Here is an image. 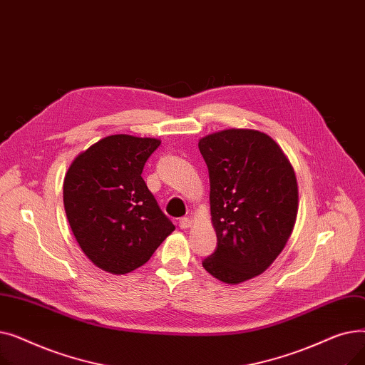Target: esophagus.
I'll return each mask as SVG.
<instances>
[{
    "mask_svg": "<svg viewBox=\"0 0 365 365\" xmlns=\"http://www.w3.org/2000/svg\"><path fill=\"white\" fill-rule=\"evenodd\" d=\"M190 225H192V222H190V219H187V217L179 219V227H180V229H187Z\"/></svg>",
    "mask_w": 365,
    "mask_h": 365,
    "instance_id": "1",
    "label": "esophagus"
}]
</instances>
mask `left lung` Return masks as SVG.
I'll use <instances>...</instances> for the list:
<instances>
[{"mask_svg": "<svg viewBox=\"0 0 365 365\" xmlns=\"http://www.w3.org/2000/svg\"><path fill=\"white\" fill-rule=\"evenodd\" d=\"M208 168L217 235L204 269L226 284L252 279L272 264L297 216L294 170L278 143L257 130L229 128L198 143Z\"/></svg>", "mask_w": 365, "mask_h": 365, "instance_id": "left-lung-1", "label": "left lung"}]
</instances>
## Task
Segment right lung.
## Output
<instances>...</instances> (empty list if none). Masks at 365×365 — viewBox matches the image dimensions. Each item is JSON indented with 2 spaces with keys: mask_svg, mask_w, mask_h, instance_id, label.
Masks as SVG:
<instances>
[{
  "mask_svg": "<svg viewBox=\"0 0 365 365\" xmlns=\"http://www.w3.org/2000/svg\"><path fill=\"white\" fill-rule=\"evenodd\" d=\"M160 145L158 139L113 134L80 153L66 173L68 222L84 255L106 272L138 269L175 231L142 178Z\"/></svg>",
  "mask_w": 365,
  "mask_h": 365,
  "instance_id": "obj_1",
  "label": "right lung"
}]
</instances>
